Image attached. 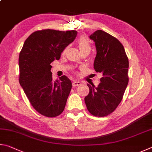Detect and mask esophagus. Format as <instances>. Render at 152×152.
Listing matches in <instances>:
<instances>
[{
  "label": "esophagus",
  "instance_id": "obj_1",
  "mask_svg": "<svg viewBox=\"0 0 152 152\" xmlns=\"http://www.w3.org/2000/svg\"><path fill=\"white\" fill-rule=\"evenodd\" d=\"M72 84H73V87H76V86H81V82L78 81V80H74V81H73V83H72Z\"/></svg>",
  "mask_w": 152,
  "mask_h": 152
}]
</instances>
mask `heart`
I'll return each mask as SVG.
<instances>
[{
  "instance_id": "b5f03b06",
  "label": "heart",
  "mask_w": 152,
  "mask_h": 152,
  "mask_svg": "<svg viewBox=\"0 0 152 152\" xmlns=\"http://www.w3.org/2000/svg\"><path fill=\"white\" fill-rule=\"evenodd\" d=\"M77 45L81 51H83L84 50H91V45L89 40L86 37H83L79 38L77 41Z\"/></svg>"
}]
</instances>
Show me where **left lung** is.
<instances>
[{
	"label": "left lung",
	"instance_id": "1",
	"mask_svg": "<svg viewBox=\"0 0 152 152\" xmlns=\"http://www.w3.org/2000/svg\"><path fill=\"white\" fill-rule=\"evenodd\" d=\"M89 38L96 47L94 69L103 76L97 87L87 84L89 93L85 102L93 115L104 117L112 113L121 102L129 81V61L123 45L111 34L97 30Z\"/></svg>",
	"mask_w": 152,
	"mask_h": 152
}]
</instances>
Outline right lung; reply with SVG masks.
I'll use <instances>...</instances> for the list:
<instances>
[{
  "label": "right lung",
  "mask_w": 152,
  "mask_h": 152,
  "mask_svg": "<svg viewBox=\"0 0 152 152\" xmlns=\"http://www.w3.org/2000/svg\"><path fill=\"white\" fill-rule=\"evenodd\" d=\"M77 31L45 29L32 33L24 42L18 58L19 83L34 110L54 118L63 112L72 83L65 75L53 80V61L74 41Z\"/></svg>",
  "instance_id": "right-lung-1"
}]
</instances>
